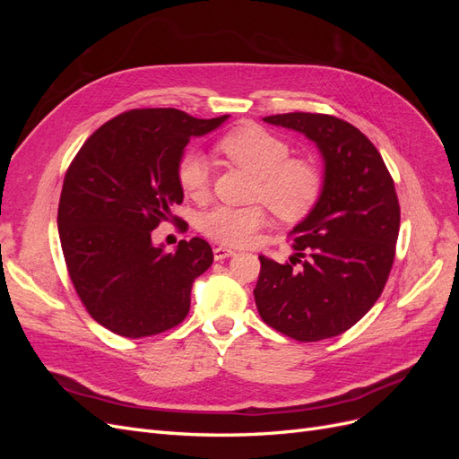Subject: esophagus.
I'll use <instances>...</instances> for the list:
<instances>
[{
    "mask_svg": "<svg viewBox=\"0 0 459 459\" xmlns=\"http://www.w3.org/2000/svg\"><path fill=\"white\" fill-rule=\"evenodd\" d=\"M235 253L233 251H230V248H226V247H216L214 248V258L216 260H226V258H230V256H233Z\"/></svg>",
    "mask_w": 459,
    "mask_h": 459,
    "instance_id": "esophagus-1",
    "label": "esophagus"
}]
</instances>
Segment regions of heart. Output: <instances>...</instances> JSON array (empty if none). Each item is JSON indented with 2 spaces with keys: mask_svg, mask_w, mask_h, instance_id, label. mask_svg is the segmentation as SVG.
<instances>
[{
  "mask_svg": "<svg viewBox=\"0 0 459 459\" xmlns=\"http://www.w3.org/2000/svg\"><path fill=\"white\" fill-rule=\"evenodd\" d=\"M216 152L233 166L256 178L253 199L266 204L272 214L295 224L307 218L324 191V174L317 162L307 157H290L293 147L285 137L258 124H241L216 142ZM178 184L187 197L203 199L208 193V164L197 151H186L178 162ZM266 224L262 204L216 206L201 218V231L216 243L245 247Z\"/></svg>",
  "mask_w": 459,
  "mask_h": 459,
  "instance_id": "b5f03b06",
  "label": "heart"
}]
</instances>
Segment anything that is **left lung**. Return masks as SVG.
Returning a JSON list of instances; mask_svg holds the SVG:
<instances>
[{
    "instance_id": "8db88e82",
    "label": "left lung",
    "mask_w": 459,
    "mask_h": 459,
    "mask_svg": "<svg viewBox=\"0 0 459 459\" xmlns=\"http://www.w3.org/2000/svg\"><path fill=\"white\" fill-rule=\"evenodd\" d=\"M264 122L316 142L325 179L312 212L289 233L295 256H258V314L300 342L337 337L369 312L391 273L400 230L394 179L381 152L342 118L287 113Z\"/></svg>"
}]
</instances>
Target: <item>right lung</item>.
Here are the masks:
<instances>
[{"label":"right lung","mask_w":459,"mask_h":459,"mask_svg":"<svg viewBox=\"0 0 459 459\" xmlns=\"http://www.w3.org/2000/svg\"><path fill=\"white\" fill-rule=\"evenodd\" d=\"M178 108H132L95 130L65 174L59 238L68 275L88 314L120 337H152L179 325L191 285L214 260L204 239L174 253L151 241L178 221V162L191 135L218 128Z\"/></svg>","instance_id":"obj_1"}]
</instances>
